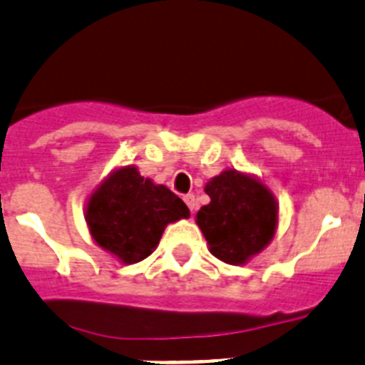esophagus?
<instances>
[{"mask_svg": "<svg viewBox=\"0 0 365 365\" xmlns=\"http://www.w3.org/2000/svg\"><path fill=\"white\" fill-rule=\"evenodd\" d=\"M182 199H185V202H186V206H188L190 208V212H195L197 210V199H195V195H193V193H186L185 197H182Z\"/></svg>", "mask_w": 365, "mask_h": 365, "instance_id": "esophagus-1", "label": "esophagus"}]
</instances>
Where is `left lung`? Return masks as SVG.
<instances>
[{"label": "left lung", "mask_w": 365, "mask_h": 365, "mask_svg": "<svg viewBox=\"0 0 365 365\" xmlns=\"http://www.w3.org/2000/svg\"><path fill=\"white\" fill-rule=\"evenodd\" d=\"M205 192L212 200L199 210L197 224L217 259L239 266L266 248L277 228V202L262 182L226 170Z\"/></svg>", "instance_id": "1"}]
</instances>
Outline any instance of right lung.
I'll return each mask as SVG.
<instances>
[{
    "label": "right lung",
    "instance_id": "right-lung-1",
    "mask_svg": "<svg viewBox=\"0 0 365 365\" xmlns=\"http://www.w3.org/2000/svg\"><path fill=\"white\" fill-rule=\"evenodd\" d=\"M190 217L188 206L166 186L153 185L133 166L113 172L88 200L92 239L125 264L146 259L166 224Z\"/></svg>",
    "mask_w": 365,
    "mask_h": 365
}]
</instances>
